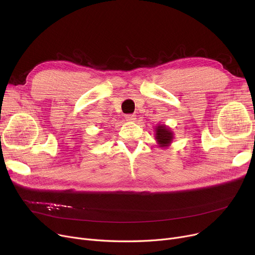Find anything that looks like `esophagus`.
<instances>
[{
	"label": "esophagus",
	"instance_id": "esophagus-1",
	"mask_svg": "<svg viewBox=\"0 0 255 255\" xmlns=\"http://www.w3.org/2000/svg\"><path fill=\"white\" fill-rule=\"evenodd\" d=\"M126 120L128 121V122H135L136 120V116L135 115H126Z\"/></svg>",
	"mask_w": 255,
	"mask_h": 255
}]
</instances>
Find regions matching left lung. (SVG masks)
<instances>
[{
	"label": "left lung",
	"instance_id": "8db88e82",
	"mask_svg": "<svg viewBox=\"0 0 255 255\" xmlns=\"http://www.w3.org/2000/svg\"><path fill=\"white\" fill-rule=\"evenodd\" d=\"M155 139L160 148H166L173 139V133L165 125H158L155 128Z\"/></svg>",
	"mask_w": 255,
	"mask_h": 255
}]
</instances>
